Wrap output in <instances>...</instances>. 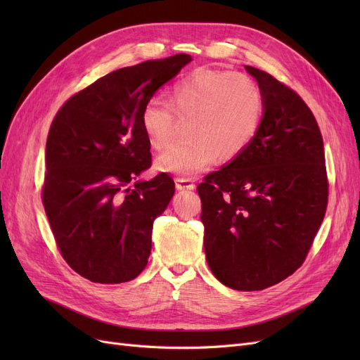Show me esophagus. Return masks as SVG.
<instances>
[{
  "label": "esophagus",
  "mask_w": 360,
  "mask_h": 360,
  "mask_svg": "<svg viewBox=\"0 0 360 360\" xmlns=\"http://www.w3.org/2000/svg\"><path fill=\"white\" fill-rule=\"evenodd\" d=\"M176 188H177V191H193L195 189V183H193L192 179L177 177L176 179Z\"/></svg>",
  "instance_id": "1"
}]
</instances>
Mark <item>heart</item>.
I'll list each match as a JSON object with an SVG mask.
<instances>
[{"label":"heart","instance_id":"1","mask_svg":"<svg viewBox=\"0 0 360 360\" xmlns=\"http://www.w3.org/2000/svg\"><path fill=\"white\" fill-rule=\"evenodd\" d=\"M264 97L254 78L242 72L198 69L174 84L168 103L150 99L141 110L139 124L151 147H165L176 118L186 120V139L156 158L162 172L192 176L219 160L245 151L258 132Z\"/></svg>","mask_w":360,"mask_h":360}]
</instances>
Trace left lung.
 <instances>
[{"label":"left lung","mask_w":360,"mask_h":360,"mask_svg":"<svg viewBox=\"0 0 360 360\" xmlns=\"http://www.w3.org/2000/svg\"><path fill=\"white\" fill-rule=\"evenodd\" d=\"M245 68L264 97L258 132L197 189L212 274L233 290L257 291L303 264L328 209L329 181L308 105L267 72Z\"/></svg>","instance_id":"1"}]
</instances>
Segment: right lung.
Listing matches in <instances>:
<instances>
[{"mask_svg":"<svg viewBox=\"0 0 360 360\" xmlns=\"http://www.w3.org/2000/svg\"><path fill=\"white\" fill-rule=\"evenodd\" d=\"M191 61L177 53L108 73L73 94L52 120L41 201L60 254L85 279L122 284L148 263L153 222L176 184L162 172L130 186L151 167L139 115Z\"/></svg>","mask_w":360,"mask_h":360,"instance_id":"right-lung-1","label":"right lung"}]
</instances>
